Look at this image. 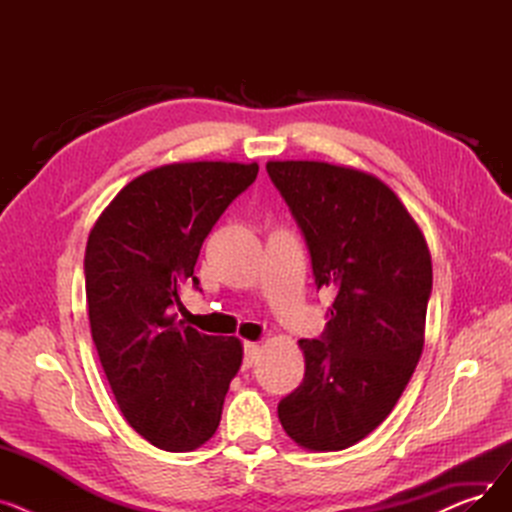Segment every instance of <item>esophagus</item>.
<instances>
[{
  "label": "esophagus",
  "mask_w": 512,
  "mask_h": 512,
  "mask_svg": "<svg viewBox=\"0 0 512 512\" xmlns=\"http://www.w3.org/2000/svg\"><path fill=\"white\" fill-rule=\"evenodd\" d=\"M261 355V346L257 342H245V367H253Z\"/></svg>",
  "instance_id": "obj_1"
}]
</instances>
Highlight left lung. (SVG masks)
I'll return each instance as SVG.
<instances>
[{
    "label": "left lung",
    "mask_w": 512,
    "mask_h": 512,
    "mask_svg": "<svg viewBox=\"0 0 512 512\" xmlns=\"http://www.w3.org/2000/svg\"><path fill=\"white\" fill-rule=\"evenodd\" d=\"M265 168L305 234L317 290L336 292L324 336L299 340L305 378L278 417L301 448L344 450L390 415L419 363L432 255L378 176L307 159Z\"/></svg>",
    "instance_id": "left-lung-1"
}]
</instances>
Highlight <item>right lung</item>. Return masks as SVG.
<instances>
[{
    "mask_svg": "<svg viewBox=\"0 0 512 512\" xmlns=\"http://www.w3.org/2000/svg\"><path fill=\"white\" fill-rule=\"evenodd\" d=\"M257 161H176L128 182L97 218L85 251L91 334L128 425L153 446L188 452L220 425L242 365L236 336H207L172 313L199 284L203 240L255 182Z\"/></svg>",
    "mask_w": 512,
    "mask_h": 512,
    "instance_id": "right-lung-1",
    "label": "right lung"
}]
</instances>
